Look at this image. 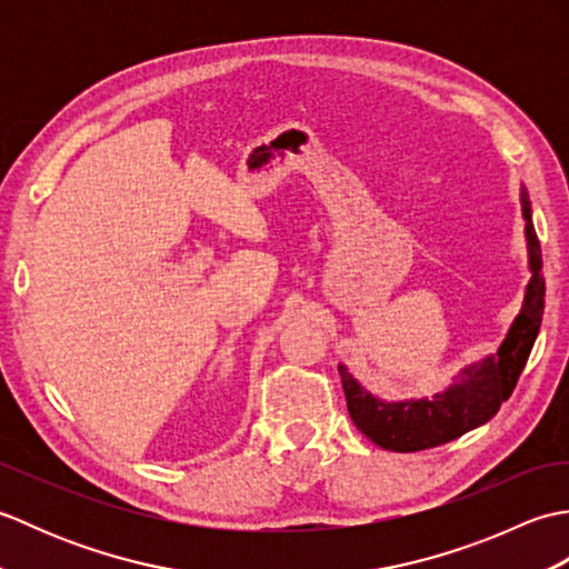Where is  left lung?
Returning <instances> with one entry per match:
<instances>
[{"label": "left lung", "mask_w": 569, "mask_h": 569, "mask_svg": "<svg viewBox=\"0 0 569 569\" xmlns=\"http://www.w3.org/2000/svg\"><path fill=\"white\" fill-rule=\"evenodd\" d=\"M521 204L526 217L528 239V266L530 281L526 286L523 308L513 320L509 335L501 342L497 357H487L477 365L465 367L457 383L432 398L420 401L386 403L371 396L361 383L340 365L342 389L347 398V410L355 426L367 438L391 452H418L428 447H438L450 440L462 438L465 432L485 426L497 416L503 401L516 389V381L528 361L530 349L540 330L542 308H546V278H542L540 244L536 237L533 220H530L528 192L521 190Z\"/></svg>", "instance_id": "obj_1"}]
</instances>
